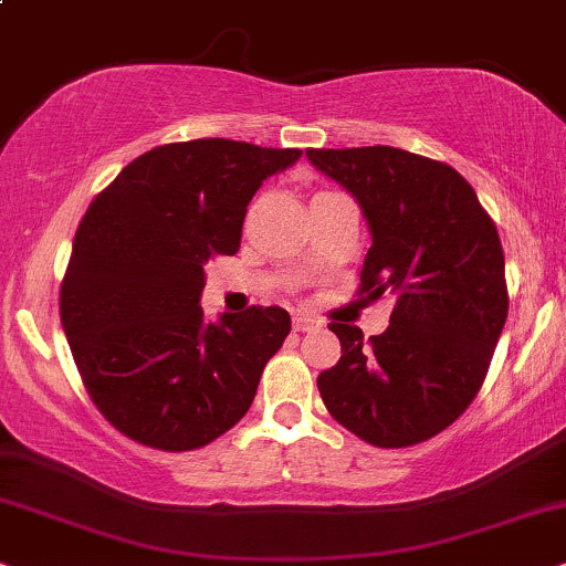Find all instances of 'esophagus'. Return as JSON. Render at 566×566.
I'll return each instance as SVG.
<instances>
[{
    "mask_svg": "<svg viewBox=\"0 0 566 566\" xmlns=\"http://www.w3.org/2000/svg\"><path fill=\"white\" fill-rule=\"evenodd\" d=\"M292 326H295V332H313V328L321 326V321L307 316V313H295V318H292Z\"/></svg>",
    "mask_w": 566,
    "mask_h": 566,
    "instance_id": "34e87169",
    "label": "esophagus"
}]
</instances>
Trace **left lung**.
Wrapping results in <instances>:
<instances>
[{"label": "left lung", "instance_id": "obj_1", "mask_svg": "<svg viewBox=\"0 0 566 566\" xmlns=\"http://www.w3.org/2000/svg\"><path fill=\"white\" fill-rule=\"evenodd\" d=\"M305 154L368 219L374 245L357 295L397 297L389 328L370 339L328 324L342 357L318 376L321 399L374 447L433 439L481 391L510 311L496 224L473 185L443 161L391 146Z\"/></svg>", "mask_w": 566, "mask_h": 566}]
</instances>
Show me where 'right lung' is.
Segmentation results:
<instances>
[{
	"mask_svg": "<svg viewBox=\"0 0 566 566\" xmlns=\"http://www.w3.org/2000/svg\"><path fill=\"white\" fill-rule=\"evenodd\" d=\"M300 148L227 138L156 146L91 200L60 290V318L91 402L127 439L200 449L253 405L287 339L284 307L206 324L203 266L240 250L248 203Z\"/></svg>",
	"mask_w": 566,
	"mask_h": 566,
	"instance_id": "obj_1",
	"label": "right lung"
}]
</instances>
